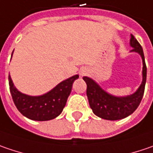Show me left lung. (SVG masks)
Segmentation results:
<instances>
[{"label":"left lung","mask_w":153,"mask_h":153,"mask_svg":"<svg viewBox=\"0 0 153 153\" xmlns=\"http://www.w3.org/2000/svg\"><path fill=\"white\" fill-rule=\"evenodd\" d=\"M130 45L133 47L132 51L138 52L143 60V81L134 94L126 97L111 96L102 89L95 81L83 76V80L87 83V96L89 106L93 113L100 118L109 120L126 118L137 109L141 102L146 82V65L141 45L133 34L131 35Z\"/></svg>","instance_id":"8db88e82"}]
</instances>
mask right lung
Masks as SVG:
<instances>
[{
  "label": "right lung",
  "instance_id": "1",
  "mask_svg": "<svg viewBox=\"0 0 153 153\" xmlns=\"http://www.w3.org/2000/svg\"><path fill=\"white\" fill-rule=\"evenodd\" d=\"M78 76L76 75L61 82L50 92L40 96H30L20 93L13 86L10 76H8L9 88L17 109L24 116L33 120H50L62 113L73 82Z\"/></svg>",
  "mask_w": 153,
  "mask_h": 153
}]
</instances>
